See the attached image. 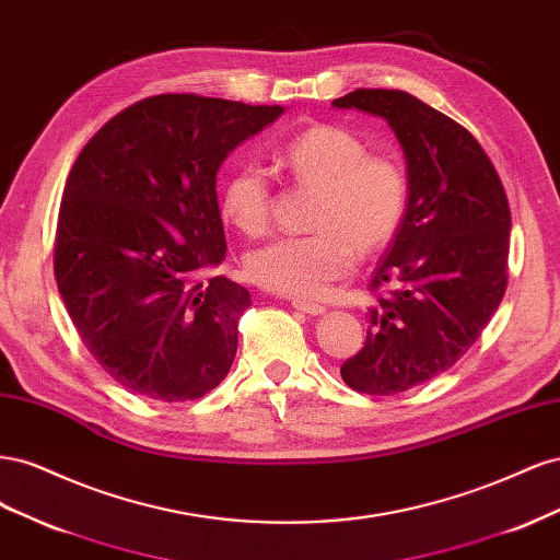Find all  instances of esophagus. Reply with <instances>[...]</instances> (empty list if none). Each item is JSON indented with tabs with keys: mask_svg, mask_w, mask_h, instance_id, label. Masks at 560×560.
Returning <instances> with one entry per match:
<instances>
[{
	"mask_svg": "<svg viewBox=\"0 0 560 560\" xmlns=\"http://www.w3.org/2000/svg\"><path fill=\"white\" fill-rule=\"evenodd\" d=\"M292 306H294L296 311H301V313L313 315V317L325 313V306H319V303H313V301H306V299H294Z\"/></svg>",
	"mask_w": 560,
	"mask_h": 560,
	"instance_id": "esophagus-1",
	"label": "esophagus"
}]
</instances>
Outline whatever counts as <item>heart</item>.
<instances>
[{"label":"heart","mask_w":560,"mask_h":560,"mask_svg":"<svg viewBox=\"0 0 560 560\" xmlns=\"http://www.w3.org/2000/svg\"><path fill=\"white\" fill-rule=\"evenodd\" d=\"M278 159L299 184L317 189L311 219L317 231L254 247L245 270L264 290L306 299L346 276L358 249L378 252L395 238L409 206V184L397 161L369 154L358 135L334 126L296 135ZM219 210L245 235L266 231L273 189L259 163L233 167L219 189Z\"/></svg>","instance_id":"1"}]
</instances>
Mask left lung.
<instances>
[{
  "label": "left lung",
  "mask_w": 560,
  "mask_h": 560,
  "mask_svg": "<svg viewBox=\"0 0 560 560\" xmlns=\"http://www.w3.org/2000/svg\"><path fill=\"white\" fill-rule=\"evenodd\" d=\"M378 116L406 159L409 206L374 270L364 348L346 385L397 395L444 374L481 336L506 290L512 214L481 144L404 91L358 89L331 103Z\"/></svg>",
  "instance_id": "8db88e82"
}]
</instances>
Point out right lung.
Masks as SVG:
<instances>
[{"label": "right lung", "mask_w": 560, "mask_h": 560, "mask_svg": "<svg viewBox=\"0 0 560 560\" xmlns=\"http://www.w3.org/2000/svg\"><path fill=\"white\" fill-rule=\"evenodd\" d=\"M200 95H154L116 114L67 177L56 280L83 346L135 395L198 399L224 381L249 292L226 259L217 173L282 116Z\"/></svg>", "instance_id": "1"}]
</instances>
